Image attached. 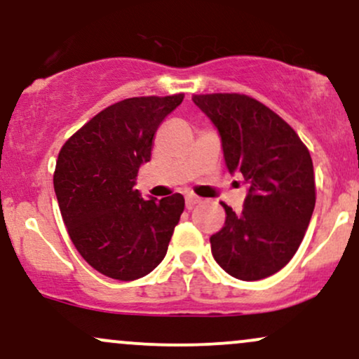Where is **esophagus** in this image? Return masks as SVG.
<instances>
[{
	"label": "esophagus",
	"mask_w": 359,
	"mask_h": 359,
	"mask_svg": "<svg viewBox=\"0 0 359 359\" xmlns=\"http://www.w3.org/2000/svg\"><path fill=\"white\" fill-rule=\"evenodd\" d=\"M199 203V198H196V196H186V208L187 210H192V208L196 206V204Z\"/></svg>",
	"instance_id": "esophagus-1"
}]
</instances>
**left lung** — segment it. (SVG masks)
I'll return each instance as SVG.
<instances>
[{
  "label": "left lung",
  "instance_id": "1",
  "mask_svg": "<svg viewBox=\"0 0 359 359\" xmlns=\"http://www.w3.org/2000/svg\"><path fill=\"white\" fill-rule=\"evenodd\" d=\"M222 137L224 163L242 173V212L222 203L224 226L210 238L215 261L233 278L257 281L278 273L300 247L315 208L310 153L278 114L238 93L192 97Z\"/></svg>",
  "mask_w": 359,
  "mask_h": 359
}]
</instances>
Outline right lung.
I'll return each mask as SVG.
<instances>
[{"label":"right lung","instance_id":"obj_1","mask_svg":"<svg viewBox=\"0 0 359 359\" xmlns=\"http://www.w3.org/2000/svg\"><path fill=\"white\" fill-rule=\"evenodd\" d=\"M184 95L135 97L98 112L59 151L54 192L71 242L93 269L119 281L151 273L184 211L180 194L156 201L135 187L160 122Z\"/></svg>","mask_w":359,"mask_h":359}]
</instances>
